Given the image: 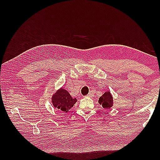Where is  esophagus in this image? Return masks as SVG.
<instances>
[{
    "label": "esophagus",
    "mask_w": 160,
    "mask_h": 160,
    "mask_svg": "<svg viewBox=\"0 0 160 160\" xmlns=\"http://www.w3.org/2000/svg\"><path fill=\"white\" fill-rule=\"evenodd\" d=\"M93 96H94V94H93V93L92 92V91H90V92L88 93V95H87V96L88 97H90V98H93Z\"/></svg>",
    "instance_id": "esophagus-1"
}]
</instances>
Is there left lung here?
Listing matches in <instances>:
<instances>
[{"label": "left lung", "mask_w": 160, "mask_h": 160, "mask_svg": "<svg viewBox=\"0 0 160 160\" xmlns=\"http://www.w3.org/2000/svg\"><path fill=\"white\" fill-rule=\"evenodd\" d=\"M99 102L105 109H108L113 106V98L110 91H106L99 99Z\"/></svg>", "instance_id": "1"}]
</instances>
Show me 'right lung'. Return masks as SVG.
Wrapping results in <instances>:
<instances>
[{
    "label": "right lung",
    "instance_id": "obj_1",
    "mask_svg": "<svg viewBox=\"0 0 160 160\" xmlns=\"http://www.w3.org/2000/svg\"><path fill=\"white\" fill-rule=\"evenodd\" d=\"M77 102L76 98H73L69 93L63 89H60L53 95L52 103L53 107L64 112L69 111Z\"/></svg>",
    "mask_w": 160,
    "mask_h": 160
}]
</instances>
